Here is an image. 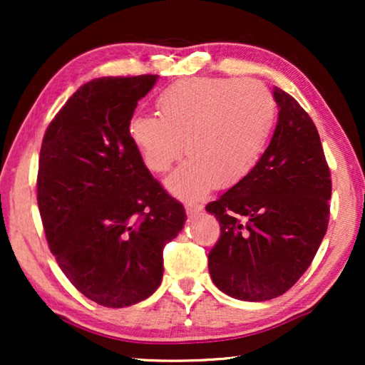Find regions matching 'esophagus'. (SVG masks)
Listing matches in <instances>:
<instances>
[{
  "label": "esophagus",
  "mask_w": 365,
  "mask_h": 365,
  "mask_svg": "<svg viewBox=\"0 0 365 365\" xmlns=\"http://www.w3.org/2000/svg\"><path fill=\"white\" fill-rule=\"evenodd\" d=\"M186 212L189 216H192V214H199L202 211V204H197V202H186Z\"/></svg>",
  "instance_id": "obj_1"
}]
</instances>
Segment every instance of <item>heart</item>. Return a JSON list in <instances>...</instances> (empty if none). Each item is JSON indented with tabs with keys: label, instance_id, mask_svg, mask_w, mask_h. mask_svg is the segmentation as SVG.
I'll return each instance as SVG.
<instances>
[{
	"label": "heart",
	"instance_id": "heart-1",
	"mask_svg": "<svg viewBox=\"0 0 365 365\" xmlns=\"http://www.w3.org/2000/svg\"><path fill=\"white\" fill-rule=\"evenodd\" d=\"M158 116L138 114L128 136L153 173L189 159L168 179L179 197L202 196L212 186L232 187L257 166L276 121V101L252 79L191 78L156 99Z\"/></svg>",
	"mask_w": 365,
	"mask_h": 365
}]
</instances>
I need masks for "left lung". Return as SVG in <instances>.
Wrapping results in <instances>:
<instances>
[{
    "instance_id": "left-lung-1",
    "label": "left lung",
    "mask_w": 365,
    "mask_h": 365,
    "mask_svg": "<svg viewBox=\"0 0 365 365\" xmlns=\"http://www.w3.org/2000/svg\"><path fill=\"white\" fill-rule=\"evenodd\" d=\"M277 126L257 166L206 211L221 236L209 251L216 287L241 301L282 296L311 266L326 236L331 171L317 128L301 104L274 88Z\"/></svg>"
}]
</instances>
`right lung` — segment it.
I'll return each instance as SVG.
<instances>
[{"instance_id":"1","label":"right lung","mask_w":365,"mask_h":365,"mask_svg":"<svg viewBox=\"0 0 365 365\" xmlns=\"http://www.w3.org/2000/svg\"><path fill=\"white\" fill-rule=\"evenodd\" d=\"M156 74L83 84L44 133L38 207L53 256L74 287L104 307L151 296L163 249L186 221L128 136Z\"/></svg>"}]
</instances>
